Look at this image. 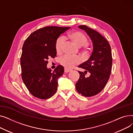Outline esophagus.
I'll return each mask as SVG.
<instances>
[{"label": "esophagus", "instance_id": "1", "mask_svg": "<svg viewBox=\"0 0 133 133\" xmlns=\"http://www.w3.org/2000/svg\"><path fill=\"white\" fill-rule=\"evenodd\" d=\"M71 69H68V68H65V69H64V72H65V73H68V72H71Z\"/></svg>", "mask_w": 133, "mask_h": 133}]
</instances>
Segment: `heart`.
<instances>
[{"label":"heart","instance_id":"heart-1","mask_svg":"<svg viewBox=\"0 0 133 133\" xmlns=\"http://www.w3.org/2000/svg\"><path fill=\"white\" fill-rule=\"evenodd\" d=\"M66 38L71 40L78 47L83 46V53L85 55H88L90 53V49L87 44L88 39L85 35L80 31H73L69 33ZM64 45V39L60 37L58 38L55 44V48L57 54H60L62 53L63 47ZM80 60L78 57H72L68 55H65L60 60V64L63 66L67 68H72L76 65L80 64Z\"/></svg>","mask_w":133,"mask_h":133}]
</instances>
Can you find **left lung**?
Instances as JSON below:
<instances>
[{
    "label": "left lung",
    "mask_w": 133,
    "mask_h": 133,
    "mask_svg": "<svg viewBox=\"0 0 133 133\" xmlns=\"http://www.w3.org/2000/svg\"><path fill=\"white\" fill-rule=\"evenodd\" d=\"M79 27L85 30L92 40L93 50L89 59L79 66L86 71H78L80 78L75 87L79 94L90 97L99 94L106 85L111 72L112 55L109 44L102 35L86 25ZM88 71L91 75L86 77Z\"/></svg>",
    "instance_id": "1"
}]
</instances>
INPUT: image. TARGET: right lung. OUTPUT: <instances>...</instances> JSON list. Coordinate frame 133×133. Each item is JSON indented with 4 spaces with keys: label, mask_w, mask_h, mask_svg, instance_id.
Masks as SVG:
<instances>
[{
    "label": "right lung",
    "mask_w": 133,
    "mask_h": 133,
    "mask_svg": "<svg viewBox=\"0 0 133 133\" xmlns=\"http://www.w3.org/2000/svg\"><path fill=\"white\" fill-rule=\"evenodd\" d=\"M69 27L47 26L31 33L25 41L20 58L22 78L27 89L40 99L50 98L56 92L58 79L64 72L58 65L52 72L47 68L48 59L57 54L55 44Z\"/></svg>",
    "instance_id": "add662e5"
}]
</instances>
